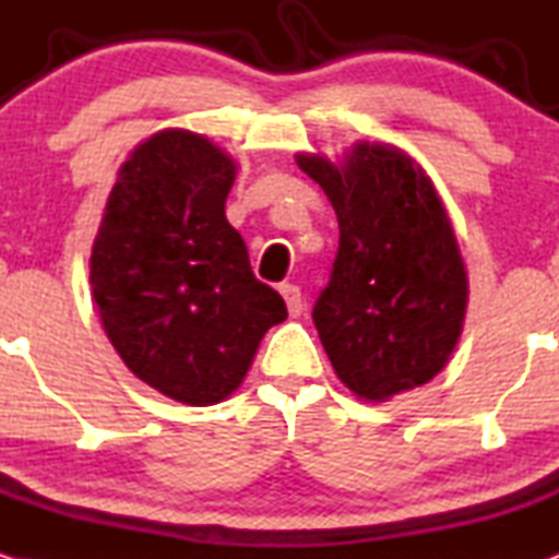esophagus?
Returning <instances> with one entry per match:
<instances>
[{
    "instance_id": "34e87169",
    "label": "esophagus",
    "mask_w": 559,
    "mask_h": 559,
    "mask_svg": "<svg viewBox=\"0 0 559 559\" xmlns=\"http://www.w3.org/2000/svg\"><path fill=\"white\" fill-rule=\"evenodd\" d=\"M280 293H282V298H285L290 317H300V313H304V295H300V287L298 285H280Z\"/></svg>"
}]
</instances>
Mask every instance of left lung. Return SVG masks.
<instances>
[{"instance_id":"left-lung-1","label":"left lung","mask_w":559,"mask_h":559,"mask_svg":"<svg viewBox=\"0 0 559 559\" xmlns=\"http://www.w3.org/2000/svg\"><path fill=\"white\" fill-rule=\"evenodd\" d=\"M340 222L313 304L321 345L347 390L382 400L435 379L463 330L468 280L448 212L411 156L358 143L334 167L298 154Z\"/></svg>"}]
</instances>
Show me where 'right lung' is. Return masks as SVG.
Returning a JSON list of instances; mask_svg holds the SVG:
<instances>
[{"instance_id":"right-lung-1","label":"right lung","mask_w":559,"mask_h":559,"mask_svg":"<svg viewBox=\"0 0 559 559\" xmlns=\"http://www.w3.org/2000/svg\"><path fill=\"white\" fill-rule=\"evenodd\" d=\"M235 162L203 135L164 130L122 164L91 253L107 337L130 371L186 405L238 390L269 326L287 319L227 222Z\"/></svg>"}]
</instances>
